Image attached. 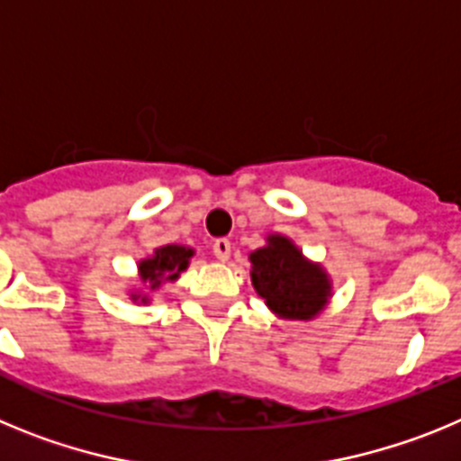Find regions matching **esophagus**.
Returning <instances> with one entry per match:
<instances>
[{"instance_id": "34e87169", "label": "esophagus", "mask_w": 461, "mask_h": 461, "mask_svg": "<svg viewBox=\"0 0 461 461\" xmlns=\"http://www.w3.org/2000/svg\"><path fill=\"white\" fill-rule=\"evenodd\" d=\"M230 249H233V247H230V242H228L226 238L214 240V244H212V251H214V256H217L221 263H226V260L230 258Z\"/></svg>"}]
</instances>
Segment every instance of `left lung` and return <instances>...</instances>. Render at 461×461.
Returning a JSON list of instances; mask_svg holds the SVG:
<instances>
[{
    "label": "left lung",
    "mask_w": 461,
    "mask_h": 461,
    "mask_svg": "<svg viewBox=\"0 0 461 461\" xmlns=\"http://www.w3.org/2000/svg\"><path fill=\"white\" fill-rule=\"evenodd\" d=\"M251 286L267 309L284 321H313L332 300V279L291 238L270 233L266 244L249 254Z\"/></svg>",
    "instance_id": "obj_1"
}]
</instances>
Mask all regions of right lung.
<instances>
[{
  "mask_svg": "<svg viewBox=\"0 0 461 461\" xmlns=\"http://www.w3.org/2000/svg\"><path fill=\"white\" fill-rule=\"evenodd\" d=\"M195 251L185 244H164L157 247L148 258L138 260V281L148 291L142 288H129V297L136 304H148L149 293L158 291L166 281H177L182 272L189 267V260L194 258Z\"/></svg>",
  "mask_w": 461,
  "mask_h": 461,
  "instance_id": "add662e5",
  "label": "right lung"
}]
</instances>
